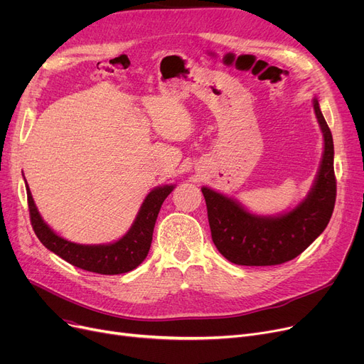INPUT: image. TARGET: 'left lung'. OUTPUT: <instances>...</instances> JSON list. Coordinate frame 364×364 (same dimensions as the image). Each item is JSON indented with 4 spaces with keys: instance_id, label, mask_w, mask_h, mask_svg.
Segmentation results:
<instances>
[{
    "instance_id": "left-lung-1",
    "label": "left lung",
    "mask_w": 364,
    "mask_h": 364,
    "mask_svg": "<svg viewBox=\"0 0 364 364\" xmlns=\"http://www.w3.org/2000/svg\"><path fill=\"white\" fill-rule=\"evenodd\" d=\"M313 107L323 132V156L314 184L301 203L279 215H255L237 200L202 187L213 240L223 257L237 265H277L291 261L323 233L336 199L333 139L318 100Z\"/></svg>"
}]
</instances>
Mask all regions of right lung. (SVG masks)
Masks as SVG:
<instances>
[{"instance_id":"1","label":"right lung","mask_w":364,"mask_h":364,"mask_svg":"<svg viewBox=\"0 0 364 364\" xmlns=\"http://www.w3.org/2000/svg\"><path fill=\"white\" fill-rule=\"evenodd\" d=\"M174 184L159 186L151 190L140 206L129 230L117 242L107 245H80L55 235L38 213L29 186L26 183L31 224L40 242L69 264L99 274H122L139 267L149 254L153 228L166 196Z\"/></svg>"}]
</instances>
